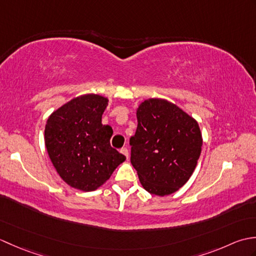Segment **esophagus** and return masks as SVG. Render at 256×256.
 I'll use <instances>...</instances> for the list:
<instances>
[{"mask_svg":"<svg viewBox=\"0 0 256 256\" xmlns=\"http://www.w3.org/2000/svg\"><path fill=\"white\" fill-rule=\"evenodd\" d=\"M120 152H121V153L126 157V158H128V150L126 148H122L121 150H120Z\"/></svg>","mask_w":256,"mask_h":256,"instance_id":"34e87169","label":"esophagus"}]
</instances>
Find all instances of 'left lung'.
Wrapping results in <instances>:
<instances>
[{"label": "left lung", "instance_id": "8db88e82", "mask_svg": "<svg viewBox=\"0 0 256 256\" xmlns=\"http://www.w3.org/2000/svg\"><path fill=\"white\" fill-rule=\"evenodd\" d=\"M136 116L138 128L130 145L140 184L162 197L177 192L192 175L201 153L198 122L164 99L145 100Z\"/></svg>", "mask_w": 256, "mask_h": 256}]
</instances>
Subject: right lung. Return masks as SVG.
Returning <instances> with one entry per match:
<instances>
[{"label":"right lung","instance_id":"add662e5","mask_svg":"<svg viewBox=\"0 0 256 256\" xmlns=\"http://www.w3.org/2000/svg\"><path fill=\"white\" fill-rule=\"evenodd\" d=\"M108 100L99 94L74 98L50 114L45 145L59 176L72 188L94 192L111 177L125 156L113 148V130L102 124Z\"/></svg>","mask_w":256,"mask_h":256}]
</instances>
